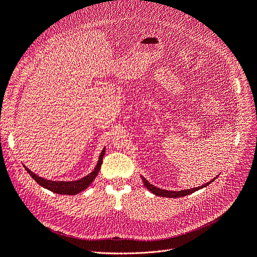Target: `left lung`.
<instances>
[{
	"mask_svg": "<svg viewBox=\"0 0 257 257\" xmlns=\"http://www.w3.org/2000/svg\"><path fill=\"white\" fill-rule=\"evenodd\" d=\"M218 176V175H217ZM216 176V177H217ZM142 180H143V183H144V186L146 187L149 191H151L153 194L158 195V196H162V197H171V198H175V197H182V196H186V195H189L191 194L197 190H199V189H203L205 187H207L208 185H210L212 182H214V180L216 177H214L213 180H211L210 182H208L207 184L203 185V186H199V187H195V188H191V189H186V190H181V191H169V190H164V189H160L158 187L153 186L152 184H150L146 178H145L144 176H141Z\"/></svg>",
	"mask_w": 257,
	"mask_h": 257,
	"instance_id": "8db88e82",
	"label": "left lung"
}]
</instances>
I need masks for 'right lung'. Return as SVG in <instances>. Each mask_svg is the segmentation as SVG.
<instances>
[{"instance_id": "obj_1", "label": "right lung", "mask_w": 257, "mask_h": 257, "mask_svg": "<svg viewBox=\"0 0 257 257\" xmlns=\"http://www.w3.org/2000/svg\"><path fill=\"white\" fill-rule=\"evenodd\" d=\"M106 148H104L99 154L98 161L96 163L95 168L92 170V172L89 173L88 175L80 178L77 181H71V182H64V181H50V180H45L41 176H38L36 173H33L32 171H30L27 167L24 165L26 171L30 174V176L35 180L40 186H42L43 188H46L48 190L58 193V194H65V195H74L80 193L82 191H84L85 189H87L90 184L94 181V178L96 177V175L99 172V169H101V166L103 163V158L105 154Z\"/></svg>"}]
</instances>
